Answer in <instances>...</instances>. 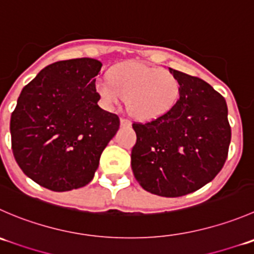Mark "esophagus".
Returning <instances> with one entry per match:
<instances>
[{"mask_svg": "<svg viewBox=\"0 0 254 254\" xmlns=\"http://www.w3.org/2000/svg\"><path fill=\"white\" fill-rule=\"evenodd\" d=\"M120 124H122V127H131V122L129 119H127V118H122L120 119Z\"/></svg>", "mask_w": 254, "mask_h": 254, "instance_id": "esophagus-1", "label": "esophagus"}]
</instances>
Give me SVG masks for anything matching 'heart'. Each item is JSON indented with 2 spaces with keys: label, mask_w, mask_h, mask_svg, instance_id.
Listing matches in <instances>:
<instances>
[{
  "label": "heart",
  "mask_w": 254,
  "mask_h": 254,
  "mask_svg": "<svg viewBox=\"0 0 254 254\" xmlns=\"http://www.w3.org/2000/svg\"><path fill=\"white\" fill-rule=\"evenodd\" d=\"M95 92L108 107L127 98L130 114L139 120H152L166 114L179 98L180 85L169 70L127 62L113 68L109 78L95 83Z\"/></svg>",
  "instance_id": "b5f03b06"
}]
</instances>
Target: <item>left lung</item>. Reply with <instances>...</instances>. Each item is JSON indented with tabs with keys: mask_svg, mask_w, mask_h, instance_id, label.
I'll list each match as a JSON object with an SVG mask.
<instances>
[{
	"mask_svg": "<svg viewBox=\"0 0 254 254\" xmlns=\"http://www.w3.org/2000/svg\"><path fill=\"white\" fill-rule=\"evenodd\" d=\"M180 98L162 117L134 123L131 169L140 186L162 197L195 192L212 181L228 155L226 100L208 83L169 68Z\"/></svg>",
	"mask_w": 254,
	"mask_h": 254,
	"instance_id": "1",
	"label": "left lung"
}]
</instances>
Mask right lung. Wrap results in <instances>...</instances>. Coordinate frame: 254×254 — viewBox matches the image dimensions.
<instances>
[{
  "label": "right lung",
  "instance_id": "right-lung-1",
  "mask_svg": "<svg viewBox=\"0 0 254 254\" xmlns=\"http://www.w3.org/2000/svg\"><path fill=\"white\" fill-rule=\"evenodd\" d=\"M92 58L47 65L22 89L11 115L12 151L22 171L63 192L92 181L100 155L119 129L117 114L98 105Z\"/></svg>",
  "mask_w": 254,
  "mask_h": 254
}]
</instances>
